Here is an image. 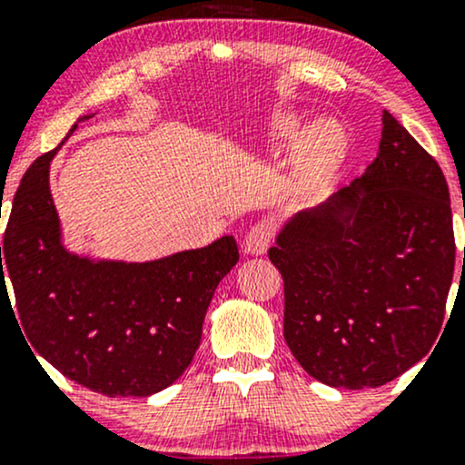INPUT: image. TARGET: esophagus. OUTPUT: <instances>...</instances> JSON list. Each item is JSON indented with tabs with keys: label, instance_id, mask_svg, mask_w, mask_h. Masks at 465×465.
I'll return each mask as SVG.
<instances>
[{
	"label": "esophagus",
	"instance_id": "34e87169",
	"mask_svg": "<svg viewBox=\"0 0 465 465\" xmlns=\"http://www.w3.org/2000/svg\"><path fill=\"white\" fill-rule=\"evenodd\" d=\"M271 240H273V225L266 221L253 223L247 232V236H244V251L253 255L264 253V251L269 249Z\"/></svg>",
	"mask_w": 465,
	"mask_h": 465
}]
</instances>
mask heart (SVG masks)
Returning a JSON list of instances; mask_svg holds the SVG:
<instances>
[{"label":"heart","mask_w":465,"mask_h":465,"mask_svg":"<svg viewBox=\"0 0 465 465\" xmlns=\"http://www.w3.org/2000/svg\"><path fill=\"white\" fill-rule=\"evenodd\" d=\"M343 154V135L332 122H322L308 133L300 154L303 183H322Z\"/></svg>","instance_id":"b5f03b06"}]
</instances>
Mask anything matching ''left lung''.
Segmentation results:
<instances>
[{
    "instance_id": "obj_1",
    "label": "left lung",
    "mask_w": 465,
    "mask_h": 465,
    "mask_svg": "<svg viewBox=\"0 0 465 465\" xmlns=\"http://www.w3.org/2000/svg\"><path fill=\"white\" fill-rule=\"evenodd\" d=\"M345 206L355 212L341 219ZM269 260L303 370L330 387L387 385L429 354L444 323L455 232L440 163L382 111L367 173L288 223Z\"/></svg>"
}]
</instances>
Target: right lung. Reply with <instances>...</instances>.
<instances>
[{
  "label": "right lung",
  "mask_w": 465,
  "mask_h": 465,
  "mask_svg": "<svg viewBox=\"0 0 465 465\" xmlns=\"http://www.w3.org/2000/svg\"><path fill=\"white\" fill-rule=\"evenodd\" d=\"M54 154H41L25 170L13 199L0 247V297H8L10 277L24 339L69 381L109 398L153 396L194 359L218 282L238 262L236 240L225 236L146 264L69 255L47 185Z\"/></svg>",
  "instance_id": "right-lung-1"
}]
</instances>
